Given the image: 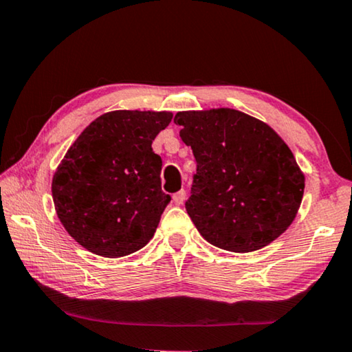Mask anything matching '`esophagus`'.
<instances>
[{
    "label": "esophagus",
    "instance_id": "esophagus-1",
    "mask_svg": "<svg viewBox=\"0 0 352 352\" xmlns=\"http://www.w3.org/2000/svg\"><path fill=\"white\" fill-rule=\"evenodd\" d=\"M172 199H174V204L175 205H182L183 202H185V199H186V192L182 189V191L175 192L174 196H172Z\"/></svg>",
    "mask_w": 352,
    "mask_h": 352
}]
</instances>
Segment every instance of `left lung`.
<instances>
[{
	"instance_id": "left-lung-1",
	"label": "left lung",
	"mask_w": 352,
	"mask_h": 352,
	"mask_svg": "<svg viewBox=\"0 0 352 352\" xmlns=\"http://www.w3.org/2000/svg\"><path fill=\"white\" fill-rule=\"evenodd\" d=\"M174 122L197 163L186 211L206 241L254 252L292 226L305 177L270 125L230 108L180 111Z\"/></svg>"
}]
</instances>
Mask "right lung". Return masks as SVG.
<instances>
[{
    "mask_svg": "<svg viewBox=\"0 0 352 352\" xmlns=\"http://www.w3.org/2000/svg\"><path fill=\"white\" fill-rule=\"evenodd\" d=\"M169 111L104 113L76 138L56 169L53 202L60 224L89 252L119 258L153 238L169 194L152 142Z\"/></svg>",
    "mask_w": 352,
    "mask_h": 352,
    "instance_id": "right-lung-1",
    "label": "right lung"
}]
</instances>
